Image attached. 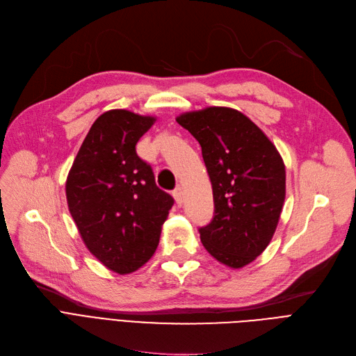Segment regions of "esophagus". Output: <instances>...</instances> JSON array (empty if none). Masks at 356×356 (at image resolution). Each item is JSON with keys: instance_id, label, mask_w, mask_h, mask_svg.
I'll use <instances>...</instances> for the list:
<instances>
[{"instance_id": "34e87169", "label": "esophagus", "mask_w": 356, "mask_h": 356, "mask_svg": "<svg viewBox=\"0 0 356 356\" xmlns=\"http://www.w3.org/2000/svg\"><path fill=\"white\" fill-rule=\"evenodd\" d=\"M174 197H175V200H177V204L181 206L182 201H184V191H182L181 187H177V188L174 190Z\"/></svg>"}]
</instances>
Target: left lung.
Listing matches in <instances>:
<instances>
[{
    "label": "left lung",
    "instance_id": "obj_1",
    "mask_svg": "<svg viewBox=\"0 0 356 356\" xmlns=\"http://www.w3.org/2000/svg\"><path fill=\"white\" fill-rule=\"evenodd\" d=\"M177 122L201 146L213 187L214 216L198 229L211 257L230 268L257 259L277 229L285 166L264 131L238 110L209 107Z\"/></svg>",
    "mask_w": 356,
    "mask_h": 356
}]
</instances>
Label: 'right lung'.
I'll list each match as a JSON object with an SVG mask.
<instances>
[{"label":"right lung","instance_id":"1","mask_svg":"<svg viewBox=\"0 0 356 356\" xmlns=\"http://www.w3.org/2000/svg\"><path fill=\"white\" fill-rule=\"evenodd\" d=\"M154 117L127 110L101 114L66 179V200L83 243L117 274H130L154 255L174 198L162 191L136 143Z\"/></svg>","mask_w":356,"mask_h":356}]
</instances>
